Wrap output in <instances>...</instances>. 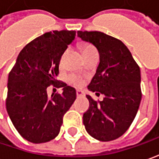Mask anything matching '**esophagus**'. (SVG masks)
<instances>
[{"label":"esophagus","instance_id":"obj_1","mask_svg":"<svg viewBox=\"0 0 159 159\" xmlns=\"http://www.w3.org/2000/svg\"><path fill=\"white\" fill-rule=\"evenodd\" d=\"M84 95V91L81 90H76V96L77 97H82Z\"/></svg>","mask_w":159,"mask_h":159}]
</instances>
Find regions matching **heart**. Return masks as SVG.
Segmentation results:
<instances>
[{"mask_svg": "<svg viewBox=\"0 0 159 159\" xmlns=\"http://www.w3.org/2000/svg\"><path fill=\"white\" fill-rule=\"evenodd\" d=\"M82 52H83V54L85 55V54L90 53V52H96V50H95V48L92 47L91 45L86 44V45H83V46H82ZM67 53H68V50H65V51L63 52L62 54H61V58H60V65H61V66H62L63 65L64 60H65V58H66ZM69 80L71 84L76 85V86H81V85L84 84V80L83 79L82 77H80L78 75H70L69 77Z\"/></svg>", "mask_w": 159, "mask_h": 159, "instance_id": "heart-1", "label": "heart"}]
</instances>
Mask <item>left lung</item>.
Here are the masks:
<instances>
[{"instance_id": "1", "label": "left lung", "mask_w": 159, "mask_h": 159, "mask_svg": "<svg viewBox=\"0 0 159 159\" xmlns=\"http://www.w3.org/2000/svg\"><path fill=\"white\" fill-rule=\"evenodd\" d=\"M77 35L94 45L99 53V64L88 89L105 95L102 101L86 96L90 107L83 116L85 129L98 141L117 139L129 129L139 108V66L118 39L101 31L78 30Z\"/></svg>"}]
</instances>
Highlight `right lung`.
<instances>
[{
  "instance_id": "add662e5",
  "label": "right lung",
  "mask_w": 159,
  "mask_h": 159,
  "mask_svg": "<svg viewBox=\"0 0 159 159\" xmlns=\"http://www.w3.org/2000/svg\"><path fill=\"white\" fill-rule=\"evenodd\" d=\"M75 37V30H62L36 38L22 49L8 74L7 112L18 133L30 143L54 139L63 115L76 98L75 88L56 80L60 58ZM51 84L62 88L63 93L48 96Z\"/></svg>"
}]
</instances>
